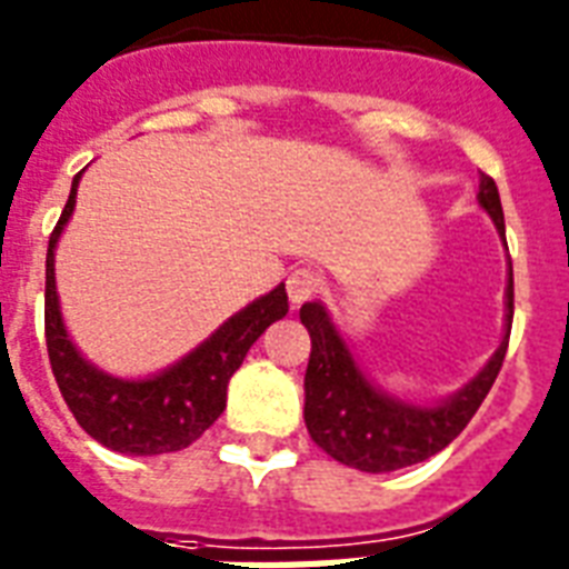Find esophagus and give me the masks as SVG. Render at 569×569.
I'll use <instances>...</instances> for the list:
<instances>
[{
    "label": "esophagus",
    "instance_id": "obj_1",
    "mask_svg": "<svg viewBox=\"0 0 569 569\" xmlns=\"http://www.w3.org/2000/svg\"><path fill=\"white\" fill-rule=\"evenodd\" d=\"M317 290H320V279L311 270H293L288 276V299L293 302V308L308 302Z\"/></svg>",
    "mask_w": 569,
    "mask_h": 569
}]
</instances>
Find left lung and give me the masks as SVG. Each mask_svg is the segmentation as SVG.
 <instances>
[{
	"instance_id": "obj_1",
	"label": "left lung",
	"mask_w": 569,
	"mask_h": 569,
	"mask_svg": "<svg viewBox=\"0 0 569 569\" xmlns=\"http://www.w3.org/2000/svg\"><path fill=\"white\" fill-rule=\"evenodd\" d=\"M478 204L490 213L501 243L508 249L499 187L487 174H481L478 183ZM299 320L311 335L306 371V427L311 439L332 460L350 469L371 475L395 472L421 463L442 451L445 445H451L492 389L508 353L513 320V267L508 263L501 345L463 389L436 403H416L380 389L362 371V365L356 362L345 335L332 323V315L326 311L323 302H306L299 308Z\"/></svg>"
}]
</instances>
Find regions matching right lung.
Here are the masks:
<instances>
[{
  "label": "right lung",
  "instance_id": "obj_1",
  "mask_svg": "<svg viewBox=\"0 0 569 569\" xmlns=\"http://www.w3.org/2000/svg\"><path fill=\"white\" fill-rule=\"evenodd\" d=\"M82 171L70 183L68 204L47 249V350L64 403L91 439L118 453L153 457L180 451L222 416L228 380L243 365L249 347L267 326L288 315L284 284L272 288L237 315H231L210 338L192 347L183 359L151 377H116L88 362L70 341L56 290V246L77 207Z\"/></svg>",
  "mask_w": 569,
  "mask_h": 569
}]
</instances>
